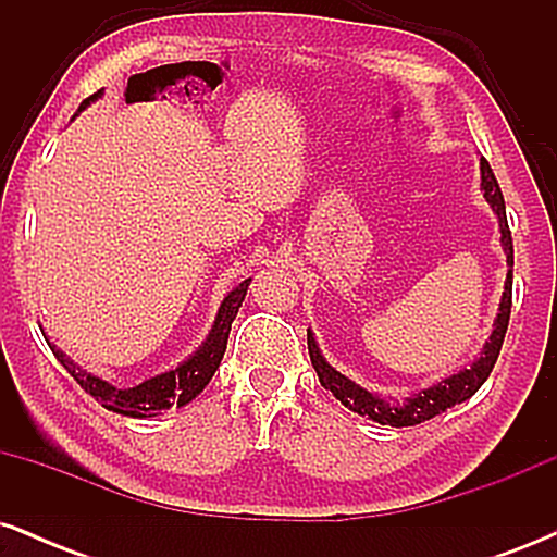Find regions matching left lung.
Returning <instances> with one entry per match:
<instances>
[{
	"mask_svg": "<svg viewBox=\"0 0 557 557\" xmlns=\"http://www.w3.org/2000/svg\"><path fill=\"white\" fill-rule=\"evenodd\" d=\"M482 190L484 198L490 201V207L495 209L497 222H500V243L505 248V257H508V277H505V293L500 300V314L495 319V330H492L490 343L484 345V354L479 356V361L471 363V369H463V372L447 376V380L440 382V385L421 389L419 395L408 398L403 406H393V403L376 398V395L367 393V389L350 382L348 376H343L341 372L330 367L327 361L322 359L319 354L314 335L309 330V356L311 363H314L319 382H322L324 389H330L337 400L343 403L345 408L350 411L361 413V417H369L372 421H380V424H389V426H417L421 421H430L437 417V413L447 411L456 403L469 400L471 395L476 393L479 387L484 385L492 367H495L497 356H500L503 341H505V330H508V319H510V298H513V238H510V227L508 220H505V201H503V190L495 181V172H492L487 159H482Z\"/></svg>",
	"mask_w": 557,
	"mask_h": 557,
	"instance_id": "obj_1",
	"label": "left lung"
}]
</instances>
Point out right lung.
Here are the masks:
<instances>
[{
    "label": "right lung",
    "instance_id": "add662e5",
    "mask_svg": "<svg viewBox=\"0 0 557 557\" xmlns=\"http://www.w3.org/2000/svg\"><path fill=\"white\" fill-rule=\"evenodd\" d=\"M99 94L101 91H96L91 99L83 101L81 110L88 104V101H94ZM248 283H251V280H243L240 285H235L233 290L227 293V298L222 300L220 306V314L214 319V327L209 332L207 343H203L188 361H183L181 367L172 369V372L151 376V380L140 382L136 387H127V389L112 387L110 382L83 372V369L75 367V363L70 361L60 348H54L49 341L47 343L49 348H52V354L57 356V361L67 369V374L73 376V380L78 382L88 395H94L101 406L110 408L114 413H123V417H133V419L157 417V413H162L164 408L185 406V403H190L203 387L209 385V380L214 376L216 367H220L222 356H225L230 327H233V319L238 314L243 298H246Z\"/></svg>",
    "mask_w": 557,
    "mask_h": 557
}]
</instances>
